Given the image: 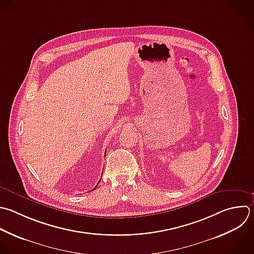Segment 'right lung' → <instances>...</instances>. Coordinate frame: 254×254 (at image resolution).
I'll list each match as a JSON object with an SVG mask.
<instances>
[{"instance_id": "obj_1", "label": "right lung", "mask_w": 254, "mask_h": 254, "mask_svg": "<svg viewBox=\"0 0 254 254\" xmlns=\"http://www.w3.org/2000/svg\"><path fill=\"white\" fill-rule=\"evenodd\" d=\"M105 154H106V153H105ZM99 182H100V181H99ZM99 182H98V184H99ZM98 184H97V185H98ZM97 185H96V187H97ZM96 187H95V188H96ZM95 188H94L93 190H95Z\"/></svg>"}]
</instances>
